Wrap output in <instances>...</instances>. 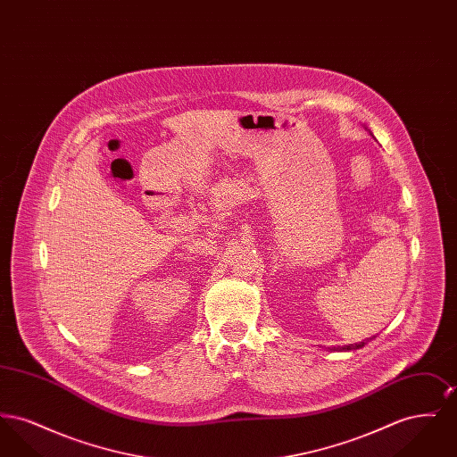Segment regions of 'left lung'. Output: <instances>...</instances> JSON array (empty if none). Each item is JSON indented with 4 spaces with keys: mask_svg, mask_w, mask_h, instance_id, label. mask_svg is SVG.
I'll return each instance as SVG.
<instances>
[{
    "mask_svg": "<svg viewBox=\"0 0 457 457\" xmlns=\"http://www.w3.org/2000/svg\"><path fill=\"white\" fill-rule=\"evenodd\" d=\"M361 346H365V343H356V345H349V346H346V348L343 349H358L361 348Z\"/></svg>",
    "mask_w": 457,
    "mask_h": 457,
    "instance_id": "obj_1",
    "label": "left lung"
}]
</instances>
